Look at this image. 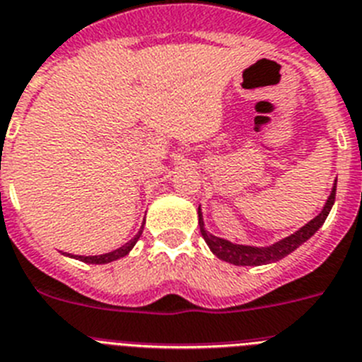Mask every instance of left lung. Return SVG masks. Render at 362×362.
<instances>
[{
	"label": "left lung",
	"mask_w": 362,
	"mask_h": 362,
	"mask_svg": "<svg viewBox=\"0 0 362 362\" xmlns=\"http://www.w3.org/2000/svg\"><path fill=\"white\" fill-rule=\"evenodd\" d=\"M337 184V180H335ZM333 184V189L329 193L328 200H326L322 211L315 216L313 220H310L306 226L295 231L290 237L282 238V240L275 242L269 247H253V246H240V244H231V242L224 240V238H218L215 235L207 233L206 228H204L202 213H200L199 207V224H200V233H202L204 240L207 242L209 250L215 253L218 259L226 260L229 264H235V266H262V264H272L276 260L284 259L286 255H290L291 251L297 250L300 244L308 240V238L315 235L317 229L325 224L326 216H328L329 209H332L333 202H335V187L337 185Z\"/></svg>",
	"instance_id": "obj_1"
}]
</instances>
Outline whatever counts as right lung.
<instances>
[{"label":"right lung","instance_id":"obj_1","mask_svg":"<svg viewBox=\"0 0 362 362\" xmlns=\"http://www.w3.org/2000/svg\"><path fill=\"white\" fill-rule=\"evenodd\" d=\"M144 222H146V220H144ZM142 229H144V226H142V228H140V231H138V233L134 235V238H131V240H129L127 244H124V246L118 247V250L111 251V253H105V255H93V257L74 255V259L81 260V262H87V264H107V262H112V260H116V259H122V257H125L129 253V251L133 250V246H134V244H136V240H138V238H140V235H142Z\"/></svg>","mask_w":362,"mask_h":362}]
</instances>
